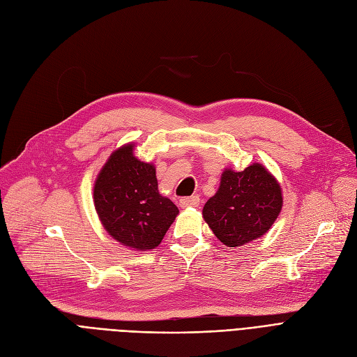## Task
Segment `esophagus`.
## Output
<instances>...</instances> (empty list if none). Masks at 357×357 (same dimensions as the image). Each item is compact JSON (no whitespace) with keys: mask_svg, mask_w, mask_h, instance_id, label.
<instances>
[{"mask_svg":"<svg viewBox=\"0 0 357 357\" xmlns=\"http://www.w3.org/2000/svg\"><path fill=\"white\" fill-rule=\"evenodd\" d=\"M179 206H181L182 208H187V207H199V206H200V197H199V195L183 197V199L179 200Z\"/></svg>","mask_w":357,"mask_h":357,"instance_id":"obj_1","label":"esophagus"}]
</instances>
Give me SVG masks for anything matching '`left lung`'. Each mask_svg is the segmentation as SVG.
I'll use <instances>...</instances> for the list:
<instances>
[{"mask_svg": "<svg viewBox=\"0 0 357 357\" xmlns=\"http://www.w3.org/2000/svg\"><path fill=\"white\" fill-rule=\"evenodd\" d=\"M282 208L280 183L260 163L241 172L225 169L203 218L219 241L240 247L265 235Z\"/></svg>", "mask_w": 357, "mask_h": 357, "instance_id": "8db88e82", "label": "left lung"}]
</instances>
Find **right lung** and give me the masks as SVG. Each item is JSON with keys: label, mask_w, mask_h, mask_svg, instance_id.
<instances>
[{"label": "right lung", "mask_w": 357, "mask_h": 357, "mask_svg": "<svg viewBox=\"0 0 357 357\" xmlns=\"http://www.w3.org/2000/svg\"><path fill=\"white\" fill-rule=\"evenodd\" d=\"M94 206L104 229L135 250L155 248L179 213L158 192L154 166L134 155V144L116 150L102 166L94 185Z\"/></svg>", "instance_id": "obj_1"}]
</instances>
